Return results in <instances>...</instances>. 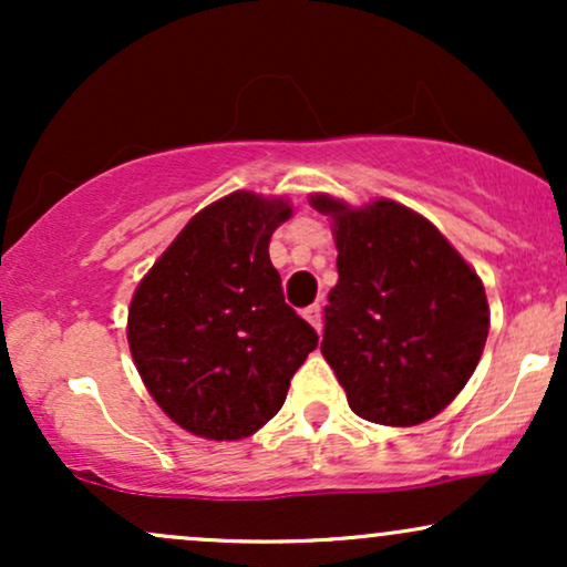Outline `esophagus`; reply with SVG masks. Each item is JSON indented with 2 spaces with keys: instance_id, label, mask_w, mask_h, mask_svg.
<instances>
[{
  "instance_id": "34e87169",
  "label": "esophagus",
  "mask_w": 567,
  "mask_h": 567,
  "mask_svg": "<svg viewBox=\"0 0 567 567\" xmlns=\"http://www.w3.org/2000/svg\"><path fill=\"white\" fill-rule=\"evenodd\" d=\"M303 317L311 322V328H315L317 333H320V330H322V309H320V303H311L309 309H303Z\"/></svg>"
}]
</instances>
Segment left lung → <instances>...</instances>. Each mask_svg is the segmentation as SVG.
<instances>
[{"mask_svg":"<svg viewBox=\"0 0 567 567\" xmlns=\"http://www.w3.org/2000/svg\"><path fill=\"white\" fill-rule=\"evenodd\" d=\"M333 218L338 285L324 309L322 357L360 419L415 426L466 386L491 311L483 279L424 216L392 199L365 207L311 194Z\"/></svg>","mask_w":567,"mask_h":567,"instance_id":"obj_1","label":"left lung"}]
</instances>
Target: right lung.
Masks as SVG:
<instances>
[{
  "label": "right lung",
  "instance_id": "right-lung-1",
  "mask_svg": "<svg viewBox=\"0 0 567 567\" xmlns=\"http://www.w3.org/2000/svg\"><path fill=\"white\" fill-rule=\"evenodd\" d=\"M290 216L282 197L234 192L188 220L135 288L130 354L154 402L197 437L258 432L317 349L269 258Z\"/></svg>",
  "mask_w": 567,
  "mask_h": 567
}]
</instances>
